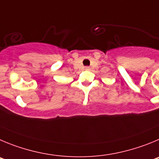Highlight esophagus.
Masks as SVG:
<instances>
[{"label":"esophagus","mask_w":159,"mask_h":159,"mask_svg":"<svg viewBox=\"0 0 159 159\" xmlns=\"http://www.w3.org/2000/svg\"><path fill=\"white\" fill-rule=\"evenodd\" d=\"M85 70H89L90 68H89V66H86V67H85Z\"/></svg>","instance_id":"obj_1"}]
</instances>
